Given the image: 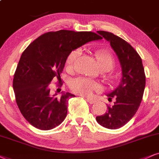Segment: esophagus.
I'll use <instances>...</instances> for the list:
<instances>
[{
  "instance_id": "1",
  "label": "esophagus",
  "mask_w": 159,
  "mask_h": 159,
  "mask_svg": "<svg viewBox=\"0 0 159 159\" xmlns=\"http://www.w3.org/2000/svg\"><path fill=\"white\" fill-rule=\"evenodd\" d=\"M86 100L88 101V102H89L90 104H93V103H95L96 101L95 99H91V98H86Z\"/></svg>"
}]
</instances>
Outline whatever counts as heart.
<instances>
[{"label":"heart","mask_w":159,"mask_h":159,"mask_svg":"<svg viewBox=\"0 0 159 159\" xmlns=\"http://www.w3.org/2000/svg\"><path fill=\"white\" fill-rule=\"evenodd\" d=\"M80 53L79 49L72 51L68 54L66 61V70L70 71L74 68L76 58ZM97 59L98 65L101 70H104L103 78L105 81L110 85L116 83L118 80V76L113 72L111 71L114 68L116 60L113 54L107 50H99L95 53ZM99 85L97 83L85 77H78L72 80L70 83V89L74 93L82 96H90L93 91L98 89Z\"/></svg>","instance_id":"1"}]
</instances>
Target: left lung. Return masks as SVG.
<instances>
[{
  "label": "left lung",
  "mask_w": 159,
  "mask_h": 159,
  "mask_svg": "<svg viewBox=\"0 0 159 159\" xmlns=\"http://www.w3.org/2000/svg\"><path fill=\"white\" fill-rule=\"evenodd\" d=\"M109 41L120 62L122 77L118 87L107 94L109 101L115 99L114 105H107L105 114L96 117L99 125L108 129L120 128L136 114L142 100L146 77L142 58L127 41L111 32L98 31Z\"/></svg>",
  "instance_id": "8db88e82"
}]
</instances>
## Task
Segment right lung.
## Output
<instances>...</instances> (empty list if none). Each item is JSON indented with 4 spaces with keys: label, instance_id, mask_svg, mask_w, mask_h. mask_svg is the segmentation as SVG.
Masks as SVG:
<instances>
[{
    "label": "right lung",
    "instance_id": "obj_1",
    "mask_svg": "<svg viewBox=\"0 0 159 159\" xmlns=\"http://www.w3.org/2000/svg\"><path fill=\"white\" fill-rule=\"evenodd\" d=\"M101 37L91 32L60 30L42 34L23 52L15 70L13 89L18 108L32 126L52 130L67 115L68 99L75 97L62 93L60 97L50 93L54 78L61 87L60 74L66 58L72 51Z\"/></svg>",
    "mask_w": 159,
    "mask_h": 159
}]
</instances>
